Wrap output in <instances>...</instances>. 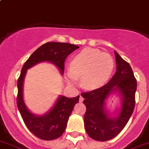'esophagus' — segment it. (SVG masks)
<instances>
[{
    "label": "esophagus",
    "mask_w": 149,
    "mask_h": 149,
    "mask_svg": "<svg viewBox=\"0 0 149 149\" xmlns=\"http://www.w3.org/2000/svg\"><path fill=\"white\" fill-rule=\"evenodd\" d=\"M83 100H84V98H83L81 96H80V97H79V102H82Z\"/></svg>",
    "instance_id": "34e87169"
}]
</instances>
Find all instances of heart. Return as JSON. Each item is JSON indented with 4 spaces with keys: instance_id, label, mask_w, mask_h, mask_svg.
<instances>
[{
    "instance_id": "obj_1",
    "label": "heart",
    "mask_w": 149,
    "mask_h": 149,
    "mask_svg": "<svg viewBox=\"0 0 149 149\" xmlns=\"http://www.w3.org/2000/svg\"><path fill=\"white\" fill-rule=\"evenodd\" d=\"M114 61L112 56L100 49L87 47L75 55L67 72L70 82H76L81 77L84 88L93 89L102 86L113 73Z\"/></svg>"
}]
</instances>
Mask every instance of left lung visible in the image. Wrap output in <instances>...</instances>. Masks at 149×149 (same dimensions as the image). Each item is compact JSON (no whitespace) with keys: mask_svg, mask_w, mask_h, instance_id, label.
Here are the masks:
<instances>
[{"mask_svg":"<svg viewBox=\"0 0 149 149\" xmlns=\"http://www.w3.org/2000/svg\"><path fill=\"white\" fill-rule=\"evenodd\" d=\"M114 53L116 71L111 79L101 88L81 93L87 108L84 128L88 136L97 141H107L117 136L128 123L135 106L136 80L133 70L116 51ZM115 92L122 96V106L117 116L111 118L105 109V100Z\"/></svg>","mask_w":149,"mask_h":149,"instance_id":"1","label":"left lung"}]
</instances>
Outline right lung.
<instances>
[{
	"label": "right lung",
	"mask_w": 149,
	"mask_h": 149,
	"mask_svg": "<svg viewBox=\"0 0 149 149\" xmlns=\"http://www.w3.org/2000/svg\"><path fill=\"white\" fill-rule=\"evenodd\" d=\"M79 47L69 43L47 42L44 44L29 56L21 69L18 79L17 105L26 126L32 134L44 140H52L61 136L65 132L69 116L74 105L79 100V96L68 98L60 96L56 104L48 113L36 116L27 109L23 98V84L26 70L42 61L53 63L65 71V61L68 55Z\"/></svg>",
	"instance_id": "1"
}]
</instances>
